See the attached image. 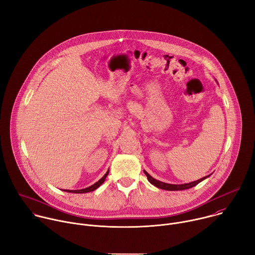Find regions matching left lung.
<instances>
[{
	"mask_svg": "<svg viewBox=\"0 0 255 255\" xmlns=\"http://www.w3.org/2000/svg\"><path fill=\"white\" fill-rule=\"evenodd\" d=\"M216 82H217V80H216ZM217 83H218V82H217ZM143 173L145 174V176H146L148 182H149L151 185H154V186L157 187V188H160V189H163V190H168V191H182V190L190 189V188H192V187H195V186L198 185L200 182L204 181L205 179H207V178H209V177L211 176V175L205 176V177H203V178H201V179H199V180H197V181L191 182V183L176 185V184L164 183V182H161V181H159V180H157V179H155V178H152V177H151L146 171H144V170H143Z\"/></svg>",
	"mask_w": 255,
	"mask_h": 255,
	"instance_id": "obj_1",
	"label": "left lung"
}]
</instances>
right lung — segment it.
Segmentation results:
<instances>
[{"label":"right lung","instance_id":"add662e5","mask_svg":"<svg viewBox=\"0 0 255 255\" xmlns=\"http://www.w3.org/2000/svg\"><path fill=\"white\" fill-rule=\"evenodd\" d=\"M109 175V171L106 173V175L101 178L100 180H98L96 183H94L93 185L87 187V188H84V189H80V190H63L65 192H68V193H75V194H83V193H89V192H92L94 190H96L99 186L103 185V183L106 181V178L107 176Z\"/></svg>","mask_w":255,"mask_h":255}]
</instances>
